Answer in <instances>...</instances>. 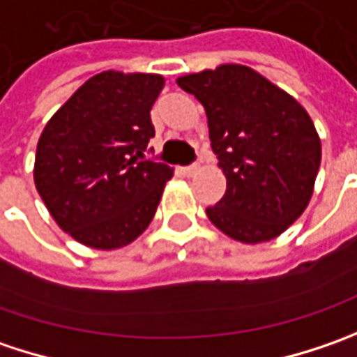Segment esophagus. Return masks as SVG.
<instances>
[{
  "instance_id": "esophagus-1",
  "label": "esophagus",
  "mask_w": 357,
  "mask_h": 357,
  "mask_svg": "<svg viewBox=\"0 0 357 357\" xmlns=\"http://www.w3.org/2000/svg\"><path fill=\"white\" fill-rule=\"evenodd\" d=\"M197 169H199V165H197V163H192V165H185V167H181L183 176H194V174H197Z\"/></svg>"
}]
</instances>
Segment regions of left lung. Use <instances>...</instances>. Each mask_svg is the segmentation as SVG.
<instances>
[{
    "label": "left lung",
    "instance_id": "1",
    "mask_svg": "<svg viewBox=\"0 0 357 357\" xmlns=\"http://www.w3.org/2000/svg\"><path fill=\"white\" fill-rule=\"evenodd\" d=\"M178 86L206 109L224 197L209 222L243 243L278 238L307 208L321 162L312 117L289 93L245 66L190 73Z\"/></svg>",
    "mask_w": 357,
    "mask_h": 357
}]
</instances>
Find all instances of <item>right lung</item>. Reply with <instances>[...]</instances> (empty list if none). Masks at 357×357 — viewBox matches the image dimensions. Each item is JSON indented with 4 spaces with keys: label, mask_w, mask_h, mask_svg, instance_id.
I'll list each match as a JSON object with an SVG mask.
<instances>
[{
    "label": "right lung",
    "mask_w": 357,
    "mask_h": 357,
    "mask_svg": "<svg viewBox=\"0 0 357 357\" xmlns=\"http://www.w3.org/2000/svg\"><path fill=\"white\" fill-rule=\"evenodd\" d=\"M158 73L101 71L43 128L33 179L57 225L96 250L132 243L149 222L174 169L149 160Z\"/></svg>",
    "instance_id": "1"
}]
</instances>
